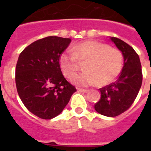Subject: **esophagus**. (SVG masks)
<instances>
[{
    "instance_id": "1",
    "label": "esophagus",
    "mask_w": 151,
    "mask_h": 151,
    "mask_svg": "<svg viewBox=\"0 0 151 151\" xmlns=\"http://www.w3.org/2000/svg\"><path fill=\"white\" fill-rule=\"evenodd\" d=\"M78 91L81 92H88V90L86 89V88H78Z\"/></svg>"
}]
</instances>
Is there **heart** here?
<instances>
[{
  "instance_id": "b5f03b06",
  "label": "heart",
  "mask_w": 151,
  "mask_h": 151,
  "mask_svg": "<svg viewBox=\"0 0 151 151\" xmlns=\"http://www.w3.org/2000/svg\"><path fill=\"white\" fill-rule=\"evenodd\" d=\"M73 50L66 49L59 56L62 72L71 78L80 67V61H87L86 71L73 77L72 81L80 86L106 85L113 82L122 72L123 55L117 48H111L98 41H85L76 45Z\"/></svg>"
}]
</instances>
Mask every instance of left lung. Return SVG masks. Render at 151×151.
<instances>
[{
	"mask_svg": "<svg viewBox=\"0 0 151 151\" xmlns=\"http://www.w3.org/2000/svg\"><path fill=\"white\" fill-rule=\"evenodd\" d=\"M124 56V66L115 82L99 88L101 97L95 110L106 117H116L126 111L136 99L142 85L143 73L139 57L133 48L117 37H110Z\"/></svg>",
	"mask_w": 151,
	"mask_h": 151,
	"instance_id": "8db88e82",
	"label": "left lung"
}]
</instances>
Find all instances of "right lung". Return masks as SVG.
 <instances>
[{
    "label": "right lung",
    "instance_id": "1",
    "mask_svg": "<svg viewBox=\"0 0 151 151\" xmlns=\"http://www.w3.org/2000/svg\"><path fill=\"white\" fill-rule=\"evenodd\" d=\"M70 38L49 36L30 44L20 53L15 68L18 94L27 110L42 119L63 111L77 91L63 75L59 56Z\"/></svg>",
    "mask_w": 151,
    "mask_h": 151
}]
</instances>
